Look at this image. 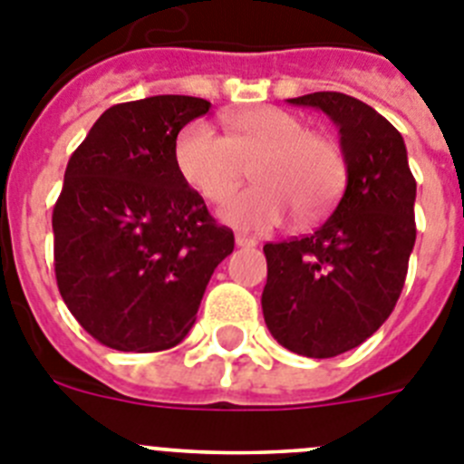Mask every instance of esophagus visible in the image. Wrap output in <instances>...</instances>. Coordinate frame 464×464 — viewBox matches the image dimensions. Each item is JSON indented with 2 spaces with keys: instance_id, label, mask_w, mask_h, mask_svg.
I'll return each instance as SVG.
<instances>
[{
  "instance_id": "34e87169",
  "label": "esophagus",
  "mask_w": 464,
  "mask_h": 464,
  "mask_svg": "<svg viewBox=\"0 0 464 464\" xmlns=\"http://www.w3.org/2000/svg\"><path fill=\"white\" fill-rule=\"evenodd\" d=\"M235 244L239 246V248H253V246H257V239H253V237H246V235H237Z\"/></svg>"
}]
</instances>
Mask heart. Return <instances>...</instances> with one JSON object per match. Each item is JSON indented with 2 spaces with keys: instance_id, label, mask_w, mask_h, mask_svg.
<instances>
[{
  "instance_id": "1",
  "label": "heart",
  "mask_w": 464,
  "mask_h": 464,
  "mask_svg": "<svg viewBox=\"0 0 464 464\" xmlns=\"http://www.w3.org/2000/svg\"><path fill=\"white\" fill-rule=\"evenodd\" d=\"M251 161L256 163L254 180L258 186L220 208L225 223L246 232L276 227L293 207L304 220L321 218L346 186L342 146L325 134L311 132L309 122L276 106L229 116L227 134L211 122L195 121L176 139V169L208 202L227 199Z\"/></svg>"
}]
</instances>
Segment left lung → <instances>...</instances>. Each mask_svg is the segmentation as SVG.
<instances>
[{"label": "left lung", "mask_w": 464, "mask_h": 464, "mask_svg": "<svg viewBox=\"0 0 464 464\" xmlns=\"http://www.w3.org/2000/svg\"><path fill=\"white\" fill-rule=\"evenodd\" d=\"M288 102L321 109L339 127L346 190L314 235L265 244L262 314L288 351L334 358L370 339L395 309L416 244V179L401 134L364 102L343 92Z\"/></svg>", "instance_id": "8db88e82"}]
</instances>
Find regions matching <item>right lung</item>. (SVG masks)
Here are the masks:
<instances>
[{
  "instance_id": "1",
  "label": "right lung",
  "mask_w": 464,
  "mask_h": 464,
  "mask_svg": "<svg viewBox=\"0 0 464 464\" xmlns=\"http://www.w3.org/2000/svg\"><path fill=\"white\" fill-rule=\"evenodd\" d=\"M211 102L155 94L106 109L69 158L53 208L55 278L88 334L125 353L181 343L213 269L235 251L174 162Z\"/></svg>"
}]
</instances>
